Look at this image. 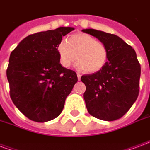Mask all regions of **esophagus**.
Wrapping results in <instances>:
<instances>
[{"label": "esophagus", "mask_w": 150, "mask_h": 150, "mask_svg": "<svg viewBox=\"0 0 150 150\" xmlns=\"http://www.w3.org/2000/svg\"><path fill=\"white\" fill-rule=\"evenodd\" d=\"M77 77H78V80H80V79H81V75L80 74H77Z\"/></svg>", "instance_id": "esophagus-1"}]
</instances>
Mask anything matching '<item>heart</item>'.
Returning <instances> with one entry per match:
<instances>
[{
	"mask_svg": "<svg viewBox=\"0 0 150 150\" xmlns=\"http://www.w3.org/2000/svg\"><path fill=\"white\" fill-rule=\"evenodd\" d=\"M59 62L63 67H71L78 61L77 67L88 73L99 71L108 59V51L103 43L87 34H75L67 42L61 41L57 46Z\"/></svg>",
	"mask_w": 150,
	"mask_h": 150,
	"instance_id": "obj_1",
	"label": "heart"
}]
</instances>
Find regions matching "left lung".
I'll return each mask as SVG.
<instances>
[{
    "mask_svg": "<svg viewBox=\"0 0 150 150\" xmlns=\"http://www.w3.org/2000/svg\"><path fill=\"white\" fill-rule=\"evenodd\" d=\"M82 31L98 38L108 51L103 68L81 77L86 86L83 98L88 112L106 121L120 119L138 96L141 66L137 54L117 35L93 29Z\"/></svg>",
    "mask_w": 150,
    "mask_h": 150,
    "instance_id": "obj_1",
    "label": "left lung"
}]
</instances>
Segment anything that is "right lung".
Segmentation results:
<instances>
[{"mask_svg": "<svg viewBox=\"0 0 150 150\" xmlns=\"http://www.w3.org/2000/svg\"><path fill=\"white\" fill-rule=\"evenodd\" d=\"M73 27L30 34L10 54L6 75L10 97L21 112L36 122H46L62 112L66 98L78 81L75 71L59 62L57 46Z\"/></svg>", "mask_w": 150, "mask_h": 150, "instance_id": "add662e5", "label": "right lung"}]
</instances>
